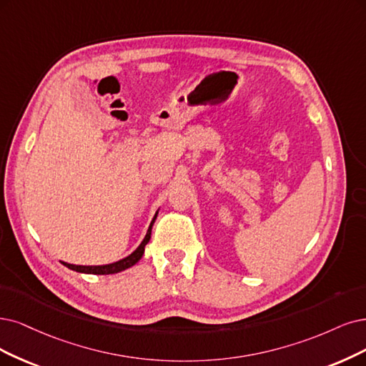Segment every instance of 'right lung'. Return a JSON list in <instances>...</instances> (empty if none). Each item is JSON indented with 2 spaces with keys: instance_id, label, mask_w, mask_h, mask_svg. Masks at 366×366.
<instances>
[{
  "instance_id": "add662e5",
  "label": "right lung",
  "mask_w": 366,
  "mask_h": 366,
  "mask_svg": "<svg viewBox=\"0 0 366 366\" xmlns=\"http://www.w3.org/2000/svg\"><path fill=\"white\" fill-rule=\"evenodd\" d=\"M158 211L155 212L154 219H152L151 224H149L147 232H146L143 241L139 244V247L135 249L132 253H129L128 256H125V258H122V259H119L116 262H112V264H105V265H75V264H67V262H63V261H61V264L64 267H67V268L74 269V272H76V273H84V274H114V273L124 272V269L135 265L142 259V256L144 253V247H146V244L149 242V239H151L152 226H154V223L157 220Z\"/></svg>"
}]
</instances>
